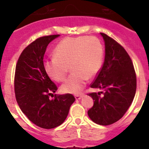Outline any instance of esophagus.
<instances>
[{
    "mask_svg": "<svg viewBox=\"0 0 149 149\" xmlns=\"http://www.w3.org/2000/svg\"><path fill=\"white\" fill-rule=\"evenodd\" d=\"M83 94H81V95H76L75 96V98H76V100H80L82 97H83Z\"/></svg>",
    "mask_w": 149,
    "mask_h": 149,
    "instance_id": "esophagus-1",
    "label": "esophagus"
}]
</instances>
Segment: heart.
Masks as SVG:
<instances>
[{"label": "heart", "instance_id": "1", "mask_svg": "<svg viewBox=\"0 0 149 149\" xmlns=\"http://www.w3.org/2000/svg\"><path fill=\"white\" fill-rule=\"evenodd\" d=\"M104 47L94 36L67 37L55 48V56L44 60V68L52 79H65L70 65L72 74L61 86L65 93H78L88 79L95 77L101 68Z\"/></svg>", "mask_w": 149, "mask_h": 149}]
</instances>
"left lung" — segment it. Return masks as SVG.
<instances>
[{"mask_svg":"<svg viewBox=\"0 0 149 149\" xmlns=\"http://www.w3.org/2000/svg\"><path fill=\"white\" fill-rule=\"evenodd\" d=\"M100 35L105 43V58L91 87L103 91L89 93L94 103L87 113L96 124L109 125L120 120L131 106L137 79L133 63L124 47L106 34Z\"/></svg>","mask_w":149,"mask_h":149,"instance_id":"8db88e82","label":"left lung"}]
</instances>
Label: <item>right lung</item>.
Listing matches in <instances>:
<instances>
[{"instance_id": "right-lung-1", "label": "right lung", "mask_w": 149, "mask_h": 149, "mask_svg": "<svg viewBox=\"0 0 149 149\" xmlns=\"http://www.w3.org/2000/svg\"><path fill=\"white\" fill-rule=\"evenodd\" d=\"M59 35L42 36L29 44L20 55L15 74V97L20 109L38 127L51 129L62 125L75 101L70 93L55 94L57 86L45 72L43 58L48 45Z\"/></svg>"}]
</instances>
